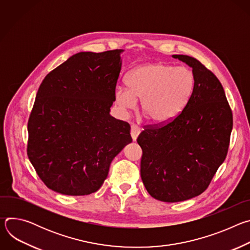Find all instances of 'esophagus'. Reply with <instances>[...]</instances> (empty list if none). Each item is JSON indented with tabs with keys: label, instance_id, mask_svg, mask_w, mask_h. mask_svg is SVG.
<instances>
[{
	"label": "esophagus",
	"instance_id": "esophagus-1",
	"mask_svg": "<svg viewBox=\"0 0 250 250\" xmlns=\"http://www.w3.org/2000/svg\"><path fill=\"white\" fill-rule=\"evenodd\" d=\"M139 133H140V128L137 125H131V127H130V135H131V138H132L133 141L136 140V138L139 135Z\"/></svg>",
	"mask_w": 250,
	"mask_h": 250
}]
</instances>
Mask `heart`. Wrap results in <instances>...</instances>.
<instances>
[{
    "label": "heart",
    "mask_w": 250,
    "mask_h": 250,
    "mask_svg": "<svg viewBox=\"0 0 250 250\" xmlns=\"http://www.w3.org/2000/svg\"><path fill=\"white\" fill-rule=\"evenodd\" d=\"M127 90H116V102L132 110L140 100L141 113L152 124H166L179 115L194 90L193 73L186 67L147 63L130 70L125 78Z\"/></svg>",
    "instance_id": "obj_1"
}]
</instances>
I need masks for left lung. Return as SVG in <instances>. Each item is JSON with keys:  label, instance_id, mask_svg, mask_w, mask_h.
<instances>
[{"label": "left lung", "instance_id": "8db88e82", "mask_svg": "<svg viewBox=\"0 0 250 250\" xmlns=\"http://www.w3.org/2000/svg\"><path fill=\"white\" fill-rule=\"evenodd\" d=\"M192 68L194 90L172 122L147 127L137 137L140 176L151 197L166 203L202 194L226 159L232 114L219 79L200 61L172 55Z\"/></svg>", "mask_w": 250, "mask_h": 250}]
</instances>
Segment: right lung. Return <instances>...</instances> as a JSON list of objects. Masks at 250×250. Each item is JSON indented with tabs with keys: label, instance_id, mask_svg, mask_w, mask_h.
<instances>
[{
	"label": "right lung",
	"instance_id": "add662e5",
	"mask_svg": "<svg viewBox=\"0 0 250 250\" xmlns=\"http://www.w3.org/2000/svg\"><path fill=\"white\" fill-rule=\"evenodd\" d=\"M123 52L76 53L40 86L27 124V155L49 189L68 196L98 191L132 141L129 125L110 115Z\"/></svg>",
	"mask_w": 250,
	"mask_h": 250
}]
</instances>
